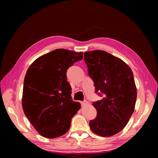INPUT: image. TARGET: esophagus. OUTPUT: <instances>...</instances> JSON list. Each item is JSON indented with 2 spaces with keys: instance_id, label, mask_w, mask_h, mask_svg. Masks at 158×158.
I'll use <instances>...</instances> for the list:
<instances>
[{
  "instance_id": "34e87169",
  "label": "esophagus",
  "mask_w": 158,
  "mask_h": 158,
  "mask_svg": "<svg viewBox=\"0 0 158 158\" xmlns=\"http://www.w3.org/2000/svg\"><path fill=\"white\" fill-rule=\"evenodd\" d=\"M81 103L82 106H86V105L88 104V102H87V101H84L81 102Z\"/></svg>"
}]
</instances>
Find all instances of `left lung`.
Listing matches in <instances>:
<instances>
[{
	"label": "left lung",
	"mask_w": 158,
	"mask_h": 158,
	"mask_svg": "<svg viewBox=\"0 0 158 158\" xmlns=\"http://www.w3.org/2000/svg\"><path fill=\"white\" fill-rule=\"evenodd\" d=\"M84 61L96 93L103 94L93 103L97 116L89 122L90 128L102 137L114 136L124 129L134 110L137 90L132 71L123 60L104 51L84 52Z\"/></svg>",
	"instance_id": "obj_1"
}]
</instances>
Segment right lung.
<instances>
[{"label": "right lung", "mask_w": 158, "mask_h": 158, "mask_svg": "<svg viewBox=\"0 0 158 158\" xmlns=\"http://www.w3.org/2000/svg\"><path fill=\"white\" fill-rule=\"evenodd\" d=\"M83 52L57 49L43 55L30 65L24 78L22 104L25 115L44 138L62 136L81 104L71 97L66 73Z\"/></svg>", "instance_id": "1"}]
</instances>
